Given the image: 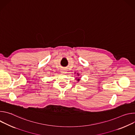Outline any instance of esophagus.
Wrapping results in <instances>:
<instances>
[{
    "label": "esophagus",
    "instance_id": "esophagus-1",
    "mask_svg": "<svg viewBox=\"0 0 135 135\" xmlns=\"http://www.w3.org/2000/svg\"><path fill=\"white\" fill-rule=\"evenodd\" d=\"M61 73H67V70L65 68H62L61 69Z\"/></svg>",
    "mask_w": 135,
    "mask_h": 135
}]
</instances>
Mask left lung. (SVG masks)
I'll return each instance as SVG.
<instances>
[{
	"instance_id": "left-lung-1",
	"label": "left lung",
	"mask_w": 135,
	"mask_h": 135,
	"mask_svg": "<svg viewBox=\"0 0 135 135\" xmlns=\"http://www.w3.org/2000/svg\"><path fill=\"white\" fill-rule=\"evenodd\" d=\"M80 80V79H78V81H79Z\"/></svg>"
}]
</instances>
